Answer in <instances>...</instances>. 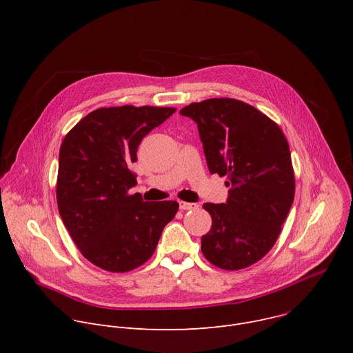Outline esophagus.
I'll return each instance as SVG.
<instances>
[{
	"mask_svg": "<svg viewBox=\"0 0 353 353\" xmlns=\"http://www.w3.org/2000/svg\"><path fill=\"white\" fill-rule=\"evenodd\" d=\"M196 208H198L196 204L184 203V201H181V203H180V210H181V211H191V210H196Z\"/></svg>",
	"mask_w": 353,
	"mask_h": 353,
	"instance_id": "esophagus-1",
	"label": "esophagus"
}]
</instances>
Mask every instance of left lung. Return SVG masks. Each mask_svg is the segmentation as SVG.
Listing matches in <instances>:
<instances>
[{"mask_svg": "<svg viewBox=\"0 0 353 353\" xmlns=\"http://www.w3.org/2000/svg\"><path fill=\"white\" fill-rule=\"evenodd\" d=\"M180 114L196 123L211 174L226 176L229 187L225 204H204L212 226L201 251L222 270L253 265L274 247L293 203L289 143L275 121L241 100L207 99Z\"/></svg>", "mask_w": 353, "mask_h": 353, "instance_id": "1", "label": "left lung"}]
</instances>
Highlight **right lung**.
Wrapping results in <instances>:
<instances>
[{
  "instance_id": "obj_1",
  "label": "right lung",
  "mask_w": 353,
  "mask_h": 353,
  "mask_svg": "<svg viewBox=\"0 0 353 353\" xmlns=\"http://www.w3.org/2000/svg\"><path fill=\"white\" fill-rule=\"evenodd\" d=\"M174 108H102L85 116L60 148L57 205L81 254L109 272H128L152 257L176 201L143 203L130 165L142 138Z\"/></svg>"
}]
</instances>
